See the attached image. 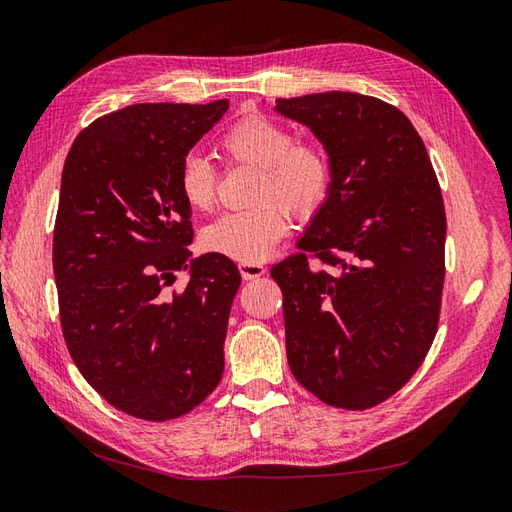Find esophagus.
Masks as SVG:
<instances>
[{
  "mask_svg": "<svg viewBox=\"0 0 512 512\" xmlns=\"http://www.w3.org/2000/svg\"><path fill=\"white\" fill-rule=\"evenodd\" d=\"M240 274H242L244 281H253V279L264 277V274H266V266H261V264H248V261H242V264H240Z\"/></svg>",
  "mask_w": 512,
  "mask_h": 512,
  "instance_id": "1",
  "label": "esophagus"
}]
</instances>
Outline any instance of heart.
<instances>
[{"mask_svg": "<svg viewBox=\"0 0 512 512\" xmlns=\"http://www.w3.org/2000/svg\"><path fill=\"white\" fill-rule=\"evenodd\" d=\"M220 147L238 162L259 166L257 201L253 209L227 212L203 229L205 251L235 261L266 259L283 238L290 214H309L326 196L331 164L313 144H298L285 125L248 116L225 131ZM179 192L194 209H209L216 199V170L201 153H188L179 166Z\"/></svg>", "mask_w": 512, "mask_h": 512, "instance_id": "obj_1", "label": "heart"}]
</instances>
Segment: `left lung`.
Here are the masks:
<instances>
[{
  "instance_id": "1",
  "label": "left lung",
  "mask_w": 512,
  "mask_h": 512,
  "mask_svg": "<svg viewBox=\"0 0 512 512\" xmlns=\"http://www.w3.org/2000/svg\"><path fill=\"white\" fill-rule=\"evenodd\" d=\"M274 112L309 127L331 164L326 199L298 240L305 253L270 270L287 363L322 402L370 409L417 372L437 333L439 181L411 121L381 99L333 90L277 99Z\"/></svg>"
}]
</instances>
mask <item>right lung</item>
Returning a JSON list of instances; mask_svg holds the SVG:
<instances>
[{
  "mask_svg": "<svg viewBox=\"0 0 512 512\" xmlns=\"http://www.w3.org/2000/svg\"><path fill=\"white\" fill-rule=\"evenodd\" d=\"M229 101L136 103L75 138L54 229L60 322L77 370L116 409L149 422L186 415L220 383L233 261L194 257L179 166ZM179 269L181 293H166Z\"/></svg>",
  "mask_w": 512,
  "mask_h": 512,
  "instance_id": "right-lung-1",
  "label": "right lung"
}]
</instances>
